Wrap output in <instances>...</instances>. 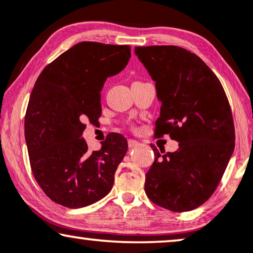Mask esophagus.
<instances>
[{
    "mask_svg": "<svg viewBox=\"0 0 253 253\" xmlns=\"http://www.w3.org/2000/svg\"><path fill=\"white\" fill-rule=\"evenodd\" d=\"M127 144H129V147L130 148L137 147V146H139V145H140L139 141H137V140H134V139H129V141H127Z\"/></svg>",
    "mask_w": 253,
    "mask_h": 253,
    "instance_id": "esophagus-1",
    "label": "esophagus"
}]
</instances>
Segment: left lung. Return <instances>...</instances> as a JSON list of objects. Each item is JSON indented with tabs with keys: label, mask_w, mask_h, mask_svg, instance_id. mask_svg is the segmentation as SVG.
<instances>
[{
	"label": "left lung",
	"mask_w": 253,
	"mask_h": 253,
	"mask_svg": "<svg viewBox=\"0 0 253 253\" xmlns=\"http://www.w3.org/2000/svg\"><path fill=\"white\" fill-rule=\"evenodd\" d=\"M134 54L155 82L161 102L155 134L178 141L171 153L151 146L155 159L146 174L145 192L172 212L195 210L212 196L234 152L227 95L205 62L184 48L136 47Z\"/></svg>",
	"instance_id": "8db88e82"
}]
</instances>
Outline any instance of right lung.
Returning a JSON list of instances; mask_svg holds the SVG:
<instances>
[{"label": "right lung", "instance_id": "1", "mask_svg": "<svg viewBox=\"0 0 253 253\" xmlns=\"http://www.w3.org/2000/svg\"><path fill=\"white\" fill-rule=\"evenodd\" d=\"M130 56V46L83 41L48 64L34 84L25 115L31 168L43 192L62 206H88L113 188L127 141L113 133L91 152L82 138L83 121L98 122L103 84Z\"/></svg>", "mask_w": 253, "mask_h": 253}]
</instances>
